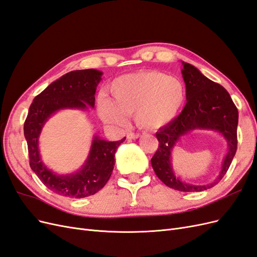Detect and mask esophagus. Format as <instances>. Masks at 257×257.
<instances>
[{
	"instance_id": "esophagus-1",
	"label": "esophagus",
	"mask_w": 257,
	"mask_h": 257,
	"mask_svg": "<svg viewBox=\"0 0 257 257\" xmlns=\"http://www.w3.org/2000/svg\"><path fill=\"white\" fill-rule=\"evenodd\" d=\"M141 137V134H135V133H128L127 134V139L130 141H135V139Z\"/></svg>"
}]
</instances>
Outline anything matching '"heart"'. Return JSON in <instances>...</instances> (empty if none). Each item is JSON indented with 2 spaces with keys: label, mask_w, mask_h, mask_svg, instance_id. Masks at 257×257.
Returning <instances> with one entry per match:
<instances>
[{
  "label": "heart",
  "mask_w": 257,
  "mask_h": 257,
  "mask_svg": "<svg viewBox=\"0 0 257 257\" xmlns=\"http://www.w3.org/2000/svg\"><path fill=\"white\" fill-rule=\"evenodd\" d=\"M109 92L111 98H98L97 112L104 122L121 127L135 113L142 128L158 131L172 123L186 102L184 83L159 71L122 75L110 83Z\"/></svg>",
  "instance_id": "obj_1"
}]
</instances>
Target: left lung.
<instances>
[{"instance_id": "8db88e82", "label": "left lung", "mask_w": 257, "mask_h": 257, "mask_svg": "<svg viewBox=\"0 0 257 257\" xmlns=\"http://www.w3.org/2000/svg\"><path fill=\"white\" fill-rule=\"evenodd\" d=\"M182 77L186 88V104L181 113L168 125L157 132L159 148L151 165L160 180L169 188L181 192H201L219 183L228 170L237 151L238 109L221 84L201 74L192 64L182 61ZM194 129L214 130L228 143V153L221 172L212 183L193 185L180 180L171 166V152L181 137Z\"/></svg>"}]
</instances>
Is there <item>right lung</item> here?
Here are the masks:
<instances>
[{
	"label": "right lung",
	"instance_id": "1",
	"mask_svg": "<svg viewBox=\"0 0 257 257\" xmlns=\"http://www.w3.org/2000/svg\"><path fill=\"white\" fill-rule=\"evenodd\" d=\"M103 73L97 69H81L63 75L50 83L33 99L25 122L30 166L41 181L52 192L71 198L94 195L109 180L114 167V154L125 137L118 142H107L93 137L90 152L80 169L73 174L57 175L47 168L41 158L38 138L45 123L62 109L87 110L94 108L96 87Z\"/></svg>",
	"mask_w": 257,
	"mask_h": 257
}]
</instances>
